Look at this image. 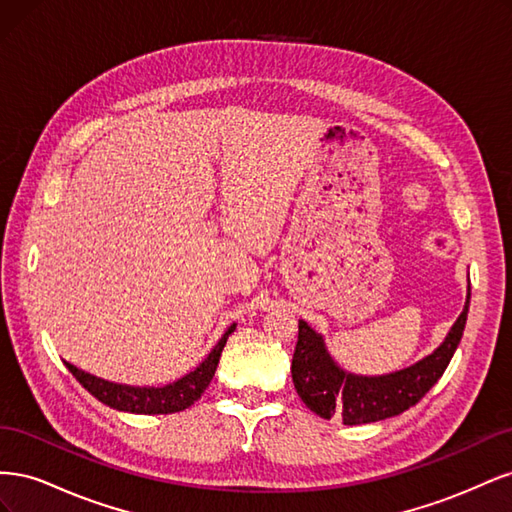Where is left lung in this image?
I'll list each match as a JSON object with an SVG mask.
<instances>
[{
	"label": "left lung",
	"mask_w": 512,
	"mask_h": 512,
	"mask_svg": "<svg viewBox=\"0 0 512 512\" xmlns=\"http://www.w3.org/2000/svg\"><path fill=\"white\" fill-rule=\"evenodd\" d=\"M470 286L463 312L444 337V342L418 363L384 376H356L339 367L318 335L299 320V342L292 354V382L303 404L320 418H342L344 425L376 423L416 406L436 384L466 329Z\"/></svg>",
	"instance_id": "1"
}]
</instances>
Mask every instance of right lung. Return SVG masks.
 Listing matches in <instances>:
<instances>
[{
    "mask_svg": "<svg viewBox=\"0 0 512 512\" xmlns=\"http://www.w3.org/2000/svg\"><path fill=\"white\" fill-rule=\"evenodd\" d=\"M237 329V324H230L228 331L215 348L209 352L207 359L200 363L190 374L170 382L166 386H128V384H115L102 378L87 374V371L74 367L66 361L70 374L79 380L85 389L94 395L104 406L115 408L121 412L132 414H173L190 408L194 401L200 399L209 386L215 369H218L222 350L226 346L228 335Z\"/></svg>",
    "mask_w": 512,
    "mask_h": 512,
    "instance_id": "obj_1",
    "label": "right lung"
}]
</instances>
